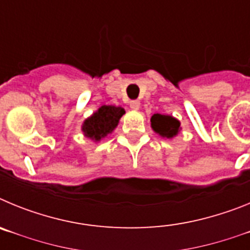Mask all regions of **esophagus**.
Instances as JSON below:
<instances>
[{"label": "esophagus", "instance_id": "obj_1", "mask_svg": "<svg viewBox=\"0 0 250 250\" xmlns=\"http://www.w3.org/2000/svg\"><path fill=\"white\" fill-rule=\"evenodd\" d=\"M130 107H131L132 110H139V107H140V101L138 100H134L130 103Z\"/></svg>", "mask_w": 250, "mask_h": 250}]
</instances>
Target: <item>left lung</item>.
<instances>
[{
  "label": "left lung",
  "mask_w": 250,
  "mask_h": 250,
  "mask_svg": "<svg viewBox=\"0 0 250 250\" xmlns=\"http://www.w3.org/2000/svg\"><path fill=\"white\" fill-rule=\"evenodd\" d=\"M150 121H151V127L154 131L158 132L163 138H173L178 134L179 127H180V123L169 115L154 114Z\"/></svg>",
  "instance_id": "1"
}]
</instances>
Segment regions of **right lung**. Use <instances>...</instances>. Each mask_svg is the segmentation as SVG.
Segmentation results:
<instances>
[{"label": "right lung", "instance_id": "obj_1", "mask_svg": "<svg viewBox=\"0 0 250 250\" xmlns=\"http://www.w3.org/2000/svg\"><path fill=\"white\" fill-rule=\"evenodd\" d=\"M125 114V110L119 106L104 105L91 118L83 123V132L87 138L99 141L118 126L120 118Z\"/></svg>", "mask_w": 250, "mask_h": 250}]
</instances>
